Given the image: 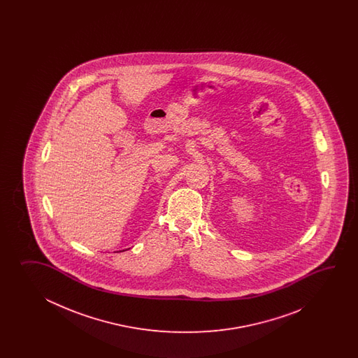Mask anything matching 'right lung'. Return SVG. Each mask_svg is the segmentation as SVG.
Instances as JSON below:
<instances>
[{
    "label": "right lung",
    "instance_id": "right-lung-1",
    "mask_svg": "<svg viewBox=\"0 0 358 358\" xmlns=\"http://www.w3.org/2000/svg\"><path fill=\"white\" fill-rule=\"evenodd\" d=\"M122 251H124V250H122ZM125 251H127V250H125Z\"/></svg>",
    "mask_w": 358,
    "mask_h": 358
}]
</instances>
